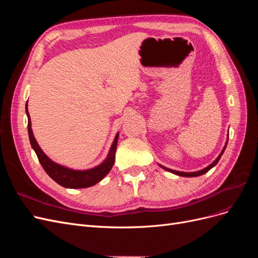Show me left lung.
<instances>
[{
    "mask_svg": "<svg viewBox=\"0 0 258 258\" xmlns=\"http://www.w3.org/2000/svg\"><path fill=\"white\" fill-rule=\"evenodd\" d=\"M226 146H227V142H226V144H225V146H224V148H223V151H222V153L218 155V157L211 163L210 166H208L207 168H205V169H202V170H200V171H196V172H181V171H175V170H171V169H168V168H166V167H163V166H161V165H159L162 169H165V170H167V171H169V172H171V173H174V174H176V175H179V176H187V177H194V176H199V175H202V174H205V173H207L208 171L210 170V169H212L216 163L218 162V160L221 159V157H222V155H223V153L225 152V148H226Z\"/></svg>",
    "mask_w": 258,
    "mask_h": 258,
    "instance_id": "obj_1",
    "label": "left lung"
}]
</instances>
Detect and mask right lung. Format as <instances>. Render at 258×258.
<instances>
[{"instance_id":"add662e5","label":"right lung","mask_w":258,"mask_h":258,"mask_svg":"<svg viewBox=\"0 0 258 258\" xmlns=\"http://www.w3.org/2000/svg\"><path fill=\"white\" fill-rule=\"evenodd\" d=\"M26 113L28 116V134L31 146H32L34 150L38 161H40L43 169L45 170V172L47 173L54 182L66 187V188H86V187L96 185L110 172L115 161V152L117 147V142H118L119 134L116 135L114 142L111 146V150L108 152L107 157L101 165L88 170H73L58 165V163L52 161L45 155L40 145L37 144L36 140L33 136L32 128H31V118L28 111V102L26 104Z\"/></svg>"}]
</instances>
